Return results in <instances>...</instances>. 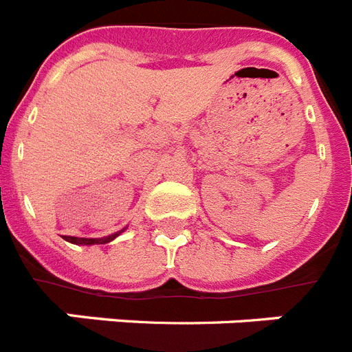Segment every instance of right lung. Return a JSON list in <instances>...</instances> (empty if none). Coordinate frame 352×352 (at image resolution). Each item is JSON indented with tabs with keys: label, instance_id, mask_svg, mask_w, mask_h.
Returning a JSON list of instances; mask_svg holds the SVG:
<instances>
[{
	"label": "right lung",
	"instance_id": "add662e5",
	"mask_svg": "<svg viewBox=\"0 0 352 352\" xmlns=\"http://www.w3.org/2000/svg\"><path fill=\"white\" fill-rule=\"evenodd\" d=\"M120 232L116 234H111V236H105V238H98V240H93V238H75V236H66L64 240L69 241V243H75V245H103V243H109L112 241Z\"/></svg>",
	"mask_w": 352,
	"mask_h": 352
}]
</instances>
